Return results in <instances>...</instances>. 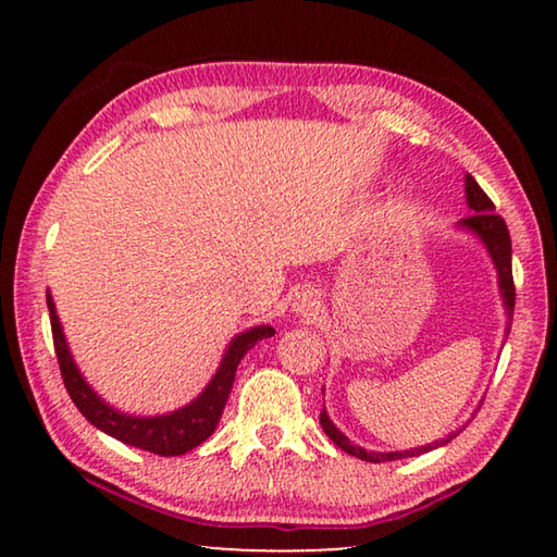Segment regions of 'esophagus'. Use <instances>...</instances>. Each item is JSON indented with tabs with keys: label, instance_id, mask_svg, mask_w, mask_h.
Segmentation results:
<instances>
[{
	"label": "esophagus",
	"instance_id": "1",
	"mask_svg": "<svg viewBox=\"0 0 557 557\" xmlns=\"http://www.w3.org/2000/svg\"><path fill=\"white\" fill-rule=\"evenodd\" d=\"M319 307H322V301H319V292L312 287L297 292L295 299H292V312L299 317H317Z\"/></svg>",
	"mask_w": 557,
	"mask_h": 557
}]
</instances>
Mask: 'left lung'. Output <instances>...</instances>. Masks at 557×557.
Listing matches in <instances>:
<instances>
[{"instance_id":"obj_1","label":"left lung","mask_w":557,"mask_h":557,"mask_svg":"<svg viewBox=\"0 0 557 557\" xmlns=\"http://www.w3.org/2000/svg\"><path fill=\"white\" fill-rule=\"evenodd\" d=\"M465 194H467V206L474 213L467 215V219H461L459 228L474 233L476 238L484 243L488 258H492L494 268H496L498 292H502L506 314H508V319H511L513 305H516V287H513V272H511V235H508V228H506L502 215L494 213L492 199H488V196L484 194V188L474 182V176L471 174L465 176ZM319 422H322V430L326 432V437L332 440L336 447H342L351 457H358L363 461H373V465H381V461H393V459H405V457H420V455H425V451L447 445V442H451L459 435V432H451V435H447L445 440H435L425 447L403 449V451H369V449L354 445V442L348 440L332 420H329L326 410H322V414H319Z\"/></svg>"}]
</instances>
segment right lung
Instances as JSON below:
<instances>
[{
  "label": "right lung",
  "instance_id": "1",
  "mask_svg": "<svg viewBox=\"0 0 557 557\" xmlns=\"http://www.w3.org/2000/svg\"><path fill=\"white\" fill-rule=\"evenodd\" d=\"M46 305L51 312V334H53V348L59 356V369L65 391H69L75 408L83 412L90 425L106 432V435L125 442L129 447H139L145 451H154L159 457H178L199 447L201 442L213 435L215 425H219L225 400H228L235 371H238L240 358L256 346L260 338H270L275 334L272 326H252L248 332H243L233 338L225 348L223 361L219 371L206 385L199 398L191 400L184 408L166 414H154V418H137V414L120 412L108 405L100 395L90 388L83 379L78 366H75L69 342H65L63 329L55 314L53 297L46 292Z\"/></svg>",
  "mask_w": 557,
  "mask_h": 557
}]
</instances>
